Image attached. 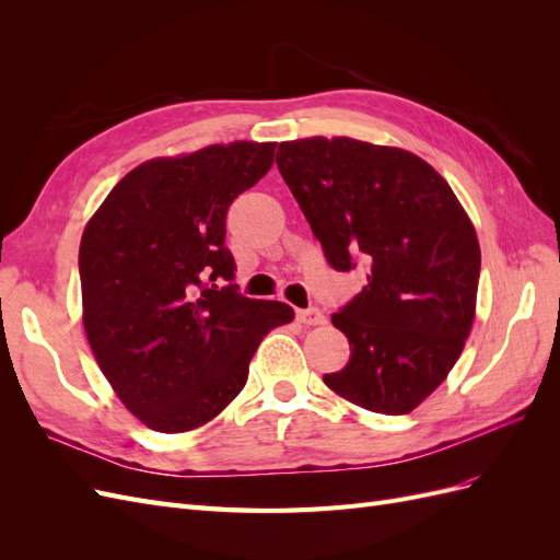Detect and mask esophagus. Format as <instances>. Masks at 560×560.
Wrapping results in <instances>:
<instances>
[{"instance_id":"obj_1","label":"esophagus","mask_w":560,"mask_h":560,"mask_svg":"<svg viewBox=\"0 0 560 560\" xmlns=\"http://www.w3.org/2000/svg\"><path fill=\"white\" fill-rule=\"evenodd\" d=\"M296 319L301 322V325L306 327H315V325H325V315H322V311L317 306H308V308H299L296 311Z\"/></svg>"}]
</instances>
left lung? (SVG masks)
<instances>
[{
    "mask_svg": "<svg viewBox=\"0 0 560 560\" xmlns=\"http://www.w3.org/2000/svg\"><path fill=\"white\" fill-rule=\"evenodd\" d=\"M278 171L334 270L369 268L331 315L348 364L325 383L366 411L401 416L444 383L477 306L481 249L446 179L395 147L311 138L278 147Z\"/></svg>",
    "mask_w": 560,
    "mask_h": 560,
    "instance_id": "obj_1",
    "label": "left lung"
}]
</instances>
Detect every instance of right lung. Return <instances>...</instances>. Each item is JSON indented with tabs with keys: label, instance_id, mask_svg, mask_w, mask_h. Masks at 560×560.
Instances as JSON below:
<instances>
[{
	"label": "right lung",
	"instance_id": "add662e5",
	"mask_svg": "<svg viewBox=\"0 0 560 560\" xmlns=\"http://www.w3.org/2000/svg\"><path fill=\"white\" fill-rule=\"evenodd\" d=\"M273 142L147 161L83 231V327L128 411L156 432L206 425L238 397L261 338L294 319L238 292L226 238L235 196L273 165Z\"/></svg>",
	"mask_w": 560,
	"mask_h": 560
}]
</instances>
